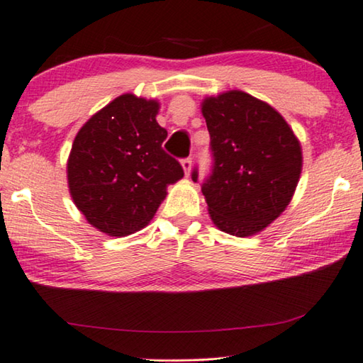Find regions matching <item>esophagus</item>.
Returning <instances> with one entry per match:
<instances>
[{
	"mask_svg": "<svg viewBox=\"0 0 363 363\" xmlns=\"http://www.w3.org/2000/svg\"><path fill=\"white\" fill-rule=\"evenodd\" d=\"M181 164H182V169H184V172H186V176L191 174V167H192V158H184V160L181 161Z\"/></svg>",
	"mask_w": 363,
	"mask_h": 363,
	"instance_id": "34e87169",
	"label": "esophagus"
}]
</instances>
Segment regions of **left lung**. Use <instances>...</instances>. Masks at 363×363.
I'll use <instances>...</instances> for the list:
<instances>
[{"mask_svg":"<svg viewBox=\"0 0 363 363\" xmlns=\"http://www.w3.org/2000/svg\"><path fill=\"white\" fill-rule=\"evenodd\" d=\"M202 113L213 156L202 184L208 213L225 233L256 235L294 197L303 164L298 138L274 107L242 91L205 97Z\"/></svg>","mask_w":363,"mask_h":363,"instance_id":"obj_1","label":"left lung"}]
</instances>
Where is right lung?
<instances>
[{
	"mask_svg": "<svg viewBox=\"0 0 363 363\" xmlns=\"http://www.w3.org/2000/svg\"><path fill=\"white\" fill-rule=\"evenodd\" d=\"M160 102L122 94L96 112L74 137L68 187L74 205L102 233L127 236L153 218L166 187L182 179L179 161L163 150Z\"/></svg>",
	"mask_w": 363,
	"mask_h": 363,
	"instance_id": "right-lung-1",
	"label": "right lung"
}]
</instances>
